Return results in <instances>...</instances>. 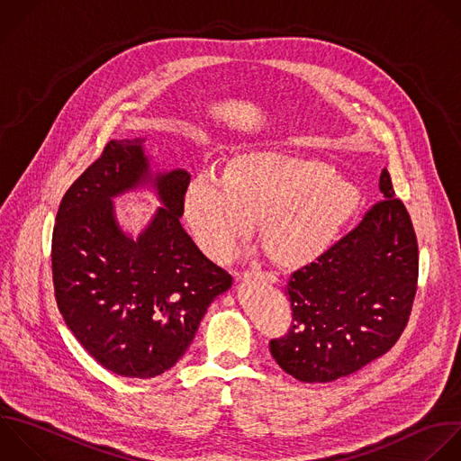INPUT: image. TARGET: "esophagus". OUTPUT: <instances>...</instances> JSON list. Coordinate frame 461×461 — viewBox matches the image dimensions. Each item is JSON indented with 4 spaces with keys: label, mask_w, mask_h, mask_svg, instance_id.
Returning a JSON list of instances; mask_svg holds the SVG:
<instances>
[{
    "label": "esophagus",
    "mask_w": 461,
    "mask_h": 461,
    "mask_svg": "<svg viewBox=\"0 0 461 461\" xmlns=\"http://www.w3.org/2000/svg\"><path fill=\"white\" fill-rule=\"evenodd\" d=\"M243 281H250V279H261L267 283H276V276L272 272H263V270H252V272H243L240 276Z\"/></svg>",
    "instance_id": "34e87169"
}]
</instances>
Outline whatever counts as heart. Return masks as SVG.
Returning a JSON list of instances; mask_svg holds the SVG:
<instances>
[{"label":"heart","instance_id":"heart-1","mask_svg":"<svg viewBox=\"0 0 461 461\" xmlns=\"http://www.w3.org/2000/svg\"><path fill=\"white\" fill-rule=\"evenodd\" d=\"M358 205V191L317 158L250 151L225 175L202 173L184 196L185 220L200 247L229 259L256 227L274 259L297 267L322 256Z\"/></svg>","mask_w":461,"mask_h":461}]
</instances>
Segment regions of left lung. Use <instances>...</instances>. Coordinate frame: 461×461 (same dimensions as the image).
I'll list each match as a JSON object with an SVG mask.
<instances>
[{
	"label": "left lung",
	"instance_id": "1",
	"mask_svg": "<svg viewBox=\"0 0 461 461\" xmlns=\"http://www.w3.org/2000/svg\"><path fill=\"white\" fill-rule=\"evenodd\" d=\"M385 200L313 263L290 276L292 326L270 340L276 362L301 382L351 375L393 348L402 335L418 281V243L387 169Z\"/></svg>",
	"mask_w": 461,
	"mask_h": 461
}]
</instances>
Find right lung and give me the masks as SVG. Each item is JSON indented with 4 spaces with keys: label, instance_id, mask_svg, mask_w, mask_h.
Wrapping results in <instances>:
<instances>
[{
    "label": "right lung",
    "instance_id": "right-lung-1",
    "mask_svg": "<svg viewBox=\"0 0 461 461\" xmlns=\"http://www.w3.org/2000/svg\"><path fill=\"white\" fill-rule=\"evenodd\" d=\"M146 139L110 140L61 200L52 236L59 312L83 348L106 369L151 378L191 346L209 304L232 277L184 230L185 169H151ZM151 188L159 208L133 239L113 200Z\"/></svg>",
    "mask_w": 461,
    "mask_h": 461
}]
</instances>
